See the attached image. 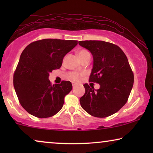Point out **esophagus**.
<instances>
[{
	"label": "esophagus",
	"mask_w": 153,
	"mask_h": 153,
	"mask_svg": "<svg viewBox=\"0 0 153 153\" xmlns=\"http://www.w3.org/2000/svg\"><path fill=\"white\" fill-rule=\"evenodd\" d=\"M72 86H73V88H74L75 86H76V84H75L74 83H72Z\"/></svg>",
	"instance_id": "esophagus-1"
}]
</instances>
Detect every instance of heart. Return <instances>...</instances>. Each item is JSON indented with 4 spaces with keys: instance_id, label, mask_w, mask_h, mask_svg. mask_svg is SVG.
<instances>
[{
    "instance_id": "heart-1",
    "label": "heart",
    "mask_w": 153,
    "mask_h": 153,
    "mask_svg": "<svg viewBox=\"0 0 153 153\" xmlns=\"http://www.w3.org/2000/svg\"><path fill=\"white\" fill-rule=\"evenodd\" d=\"M88 53H89V52L87 51L86 50H81L78 52L77 55H78L79 59H80V58L84 57ZM67 78L70 79V81H73V82H77V81H79V78H80V74L76 72H70L67 74Z\"/></svg>"
}]
</instances>
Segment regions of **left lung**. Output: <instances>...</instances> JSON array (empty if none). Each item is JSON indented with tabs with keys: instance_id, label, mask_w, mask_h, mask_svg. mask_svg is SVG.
I'll use <instances>...</instances> for the list:
<instances>
[{
	"instance_id": "obj_1",
	"label": "left lung",
	"mask_w": 153,
	"mask_h": 153,
	"mask_svg": "<svg viewBox=\"0 0 153 153\" xmlns=\"http://www.w3.org/2000/svg\"><path fill=\"white\" fill-rule=\"evenodd\" d=\"M93 58L89 81L100 88L83 85L85 94L80 98L81 107L91 116L105 118L125 105L134 84V74L124 52L117 45L99 40L79 41Z\"/></svg>"
}]
</instances>
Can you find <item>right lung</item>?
I'll list each match as a JSON object with an SVG mask.
<instances>
[{
	"label": "right lung",
	"mask_w": 153,
	"mask_h": 153,
	"mask_svg": "<svg viewBox=\"0 0 153 153\" xmlns=\"http://www.w3.org/2000/svg\"><path fill=\"white\" fill-rule=\"evenodd\" d=\"M76 40L44 39L30 43L21 54L14 74V88L21 105L40 118L54 116L61 109L65 96L72 89L70 81L50 82L49 73L59 69Z\"/></svg>",
	"instance_id": "add662e5"
}]
</instances>
